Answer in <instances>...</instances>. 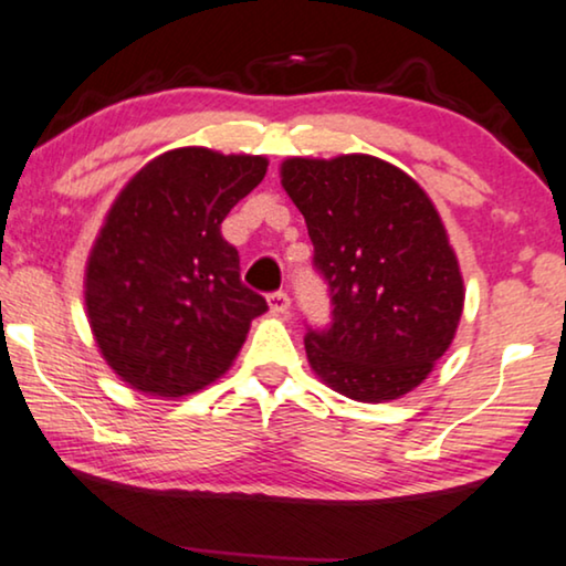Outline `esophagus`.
I'll return each instance as SVG.
<instances>
[{
	"instance_id": "obj_1",
	"label": "esophagus",
	"mask_w": 566,
	"mask_h": 566,
	"mask_svg": "<svg viewBox=\"0 0 566 566\" xmlns=\"http://www.w3.org/2000/svg\"><path fill=\"white\" fill-rule=\"evenodd\" d=\"M268 304H270V312L273 314H289L291 312V296L285 291H275L268 296Z\"/></svg>"
}]
</instances>
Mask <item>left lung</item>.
<instances>
[{
  "instance_id": "1",
  "label": "left lung",
  "mask_w": 566,
  "mask_h": 566,
  "mask_svg": "<svg viewBox=\"0 0 566 566\" xmlns=\"http://www.w3.org/2000/svg\"><path fill=\"white\" fill-rule=\"evenodd\" d=\"M281 175L332 304L329 327L306 329L308 363L345 397L399 399L448 350L463 308L436 206L412 177L366 154L296 157Z\"/></svg>"
}]
</instances>
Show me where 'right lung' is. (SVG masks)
I'll use <instances>...</instances> for the list:
<instances>
[{
	"label": "right lung",
	"instance_id": "add662e5",
	"mask_svg": "<svg viewBox=\"0 0 566 566\" xmlns=\"http://www.w3.org/2000/svg\"><path fill=\"white\" fill-rule=\"evenodd\" d=\"M268 172L262 157L167 151L115 198L84 281L90 327L123 381L185 397L223 376L268 301L239 277L221 221Z\"/></svg>",
	"mask_w": 566,
	"mask_h": 566
}]
</instances>
